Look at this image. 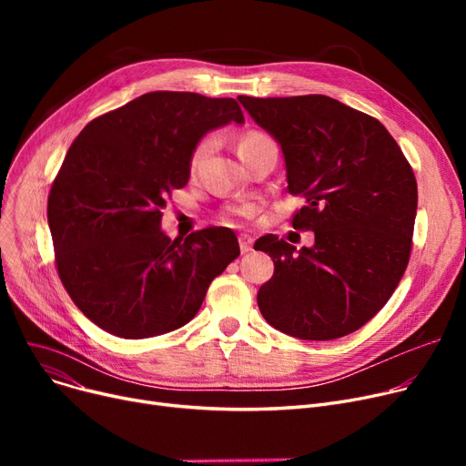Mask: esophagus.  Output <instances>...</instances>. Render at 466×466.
I'll return each mask as SVG.
<instances>
[{"instance_id":"34e87169","label":"esophagus","mask_w":466,"mask_h":466,"mask_svg":"<svg viewBox=\"0 0 466 466\" xmlns=\"http://www.w3.org/2000/svg\"><path fill=\"white\" fill-rule=\"evenodd\" d=\"M238 241H239V249H241V253H249V251L253 249V238H251V236H248V234H239Z\"/></svg>"}]
</instances>
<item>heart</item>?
I'll list each match as a JSON object with an SVG mask.
<instances>
[{"label":"heart","mask_w":466,"mask_h":466,"mask_svg":"<svg viewBox=\"0 0 466 466\" xmlns=\"http://www.w3.org/2000/svg\"><path fill=\"white\" fill-rule=\"evenodd\" d=\"M270 143H272V141L268 139L264 134H260V132H255V130L246 132V134H243V136L239 137V141H238V155L241 157V155L251 153V151H255V149H260V147L270 145ZM209 149H211V139H208V137L202 139L198 145L194 147L192 153H190V158H188V167H190L192 174H194L196 169L200 167V164H202L204 158L208 157ZM253 211H255V209H253L251 204H234V206H228V208L225 209V215H227V217H251Z\"/></svg>","instance_id":"b5f03b06"}]
</instances>
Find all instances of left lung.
<instances>
[{"mask_svg":"<svg viewBox=\"0 0 466 466\" xmlns=\"http://www.w3.org/2000/svg\"><path fill=\"white\" fill-rule=\"evenodd\" d=\"M281 145L287 183L306 206L292 227L313 230V248L266 234L255 249L274 260L257 295L274 329L300 339L359 330L387 304L410 260L418 183L381 122L323 94L238 96Z\"/></svg>","mask_w":466,"mask_h":466,"instance_id":"obj_1","label":"left lung"}]
</instances>
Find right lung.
<instances>
[{"label": "right lung", "mask_w": 466, "mask_h": 466, "mask_svg": "<svg viewBox=\"0 0 466 466\" xmlns=\"http://www.w3.org/2000/svg\"><path fill=\"white\" fill-rule=\"evenodd\" d=\"M232 120L243 122L232 97L157 90L90 120L71 143L46 218L60 281L94 325L127 339L176 330L239 255L225 227L185 239L160 230L192 149Z\"/></svg>", "instance_id": "1"}]
</instances>
